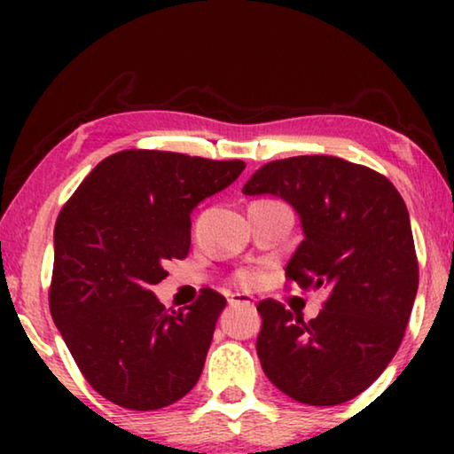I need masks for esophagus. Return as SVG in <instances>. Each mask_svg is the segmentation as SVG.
I'll return each mask as SVG.
<instances>
[{
	"label": "esophagus",
	"mask_w": 454,
	"mask_h": 454,
	"mask_svg": "<svg viewBox=\"0 0 454 454\" xmlns=\"http://www.w3.org/2000/svg\"><path fill=\"white\" fill-rule=\"evenodd\" d=\"M229 306H254V300L250 295L233 294V295H229Z\"/></svg>",
	"instance_id": "obj_1"
}]
</instances>
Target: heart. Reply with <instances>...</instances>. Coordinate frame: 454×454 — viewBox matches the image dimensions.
Wrapping results in <instances>:
<instances>
[{
  "label": "heart",
  "mask_w": 454,
  "mask_h": 454,
  "mask_svg": "<svg viewBox=\"0 0 454 454\" xmlns=\"http://www.w3.org/2000/svg\"><path fill=\"white\" fill-rule=\"evenodd\" d=\"M235 281H238V285H241V287L250 289V287H254V285L258 283V272H254V270H239L238 277H235Z\"/></svg>",
  "instance_id": "obj_1"
}]
</instances>
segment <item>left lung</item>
<instances>
[{
    "mask_svg": "<svg viewBox=\"0 0 454 454\" xmlns=\"http://www.w3.org/2000/svg\"><path fill=\"white\" fill-rule=\"evenodd\" d=\"M241 192L294 207L303 241L285 272L331 294L309 322L272 300L258 303L264 374L306 405L351 401L395 357L418 295L405 202L380 173L328 154L272 160Z\"/></svg>",
    "mask_w": 454,
    "mask_h": 454,
    "instance_id": "8db88e82",
    "label": "left lung"
}]
</instances>
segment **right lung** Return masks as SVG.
<instances>
[{
    "label": "right lung",
    "instance_id": "add662e5",
    "mask_svg": "<svg viewBox=\"0 0 454 454\" xmlns=\"http://www.w3.org/2000/svg\"><path fill=\"white\" fill-rule=\"evenodd\" d=\"M244 160L123 151L101 160L55 223L49 306L74 362L98 395L151 411L188 395L202 374L227 300L202 289L167 312L154 285L190 250V215L225 190Z\"/></svg>",
    "mask_w": 454,
    "mask_h": 454
}]
</instances>
